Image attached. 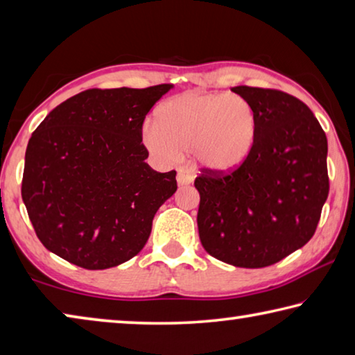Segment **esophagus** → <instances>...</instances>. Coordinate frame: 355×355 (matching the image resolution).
Instances as JSON below:
<instances>
[{
  "label": "esophagus",
  "instance_id": "34e87169",
  "mask_svg": "<svg viewBox=\"0 0 355 355\" xmlns=\"http://www.w3.org/2000/svg\"><path fill=\"white\" fill-rule=\"evenodd\" d=\"M193 182V176L189 171L185 170H179L178 171V184L181 185V187H185V185H189Z\"/></svg>",
  "mask_w": 355,
  "mask_h": 355
}]
</instances>
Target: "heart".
Segmentation results:
<instances>
[{
	"mask_svg": "<svg viewBox=\"0 0 355 355\" xmlns=\"http://www.w3.org/2000/svg\"><path fill=\"white\" fill-rule=\"evenodd\" d=\"M259 116L239 95L185 92L160 104L155 123L143 129V143L154 157L176 160L190 154L200 170L231 174L256 151Z\"/></svg>",
	"mask_w": 355,
	"mask_h": 355,
	"instance_id": "heart-1",
	"label": "heart"
}]
</instances>
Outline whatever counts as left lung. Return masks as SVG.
Returning <instances> with one entry per match:
<instances>
[{"instance_id": "left-lung-1", "label": "left lung", "mask_w": 355, "mask_h": 355, "mask_svg": "<svg viewBox=\"0 0 355 355\" xmlns=\"http://www.w3.org/2000/svg\"><path fill=\"white\" fill-rule=\"evenodd\" d=\"M232 92L256 109L259 141L237 171L196 178L198 231L212 257L263 268L313 237L329 195L327 139L313 112L288 93L246 85Z\"/></svg>"}]
</instances>
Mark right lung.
<instances>
[{"instance_id":"right-lung-1","label":"right lung","mask_w":355,"mask_h":355,"mask_svg":"<svg viewBox=\"0 0 355 355\" xmlns=\"http://www.w3.org/2000/svg\"><path fill=\"white\" fill-rule=\"evenodd\" d=\"M173 85L92 89L59 104L29 139L21 198L42 245L85 270L137 256L176 171L149 166L141 124Z\"/></svg>"}]
</instances>
